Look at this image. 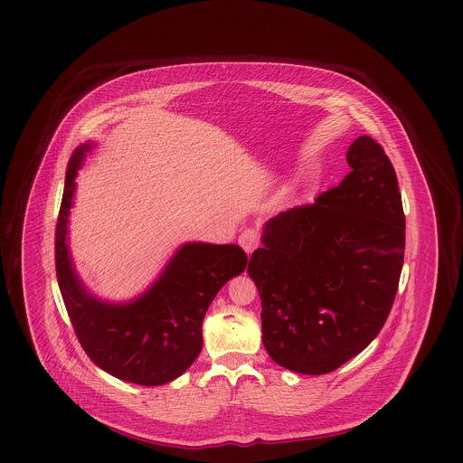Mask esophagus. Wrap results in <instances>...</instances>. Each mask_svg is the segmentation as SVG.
Returning a JSON list of instances; mask_svg holds the SVG:
<instances>
[{
    "label": "esophagus",
    "instance_id": "obj_1",
    "mask_svg": "<svg viewBox=\"0 0 463 463\" xmlns=\"http://www.w3.org/2000/svg\"><path fill=\"white\" fill-rule=\"evenodd\" d=\"M238 241L241 244L242 250H244L248 255H251L253 250H257L259 244H260L259 231H257V229H251V227L244 229L241 234H240V240H238Z\"/></svg>",
    "mask_w": 463,
    "mask_h": 463
}]
</instances>
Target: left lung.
<instances>
[{
  "label": "left lung",
  "instance_id": "obj_1",
  "mask_svg": "<svg viewBox=\"0 0 463 463\" xmlns=\"http://www.w3.org/2000/svg\"><path fill=\"white\" fill-rule=\"evenodd\" d=\"M347 163L336 187L267 221L248 264L265 349L295 373H330L364 351L396 298L406 222L394 166L366 135Z\"/></svg>",
  "mask_w": 463,
  "mask_h": 463
}]
</instances>
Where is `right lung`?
<instances>
[{"mask_svg": "<svg viewBox=\"0 0 463 463\" xmlns=\"http://www.w3.org/2000/svg\"><path fill=\"white\" fill-rule=\"evenodd\" d=\"M91 147V142L80 146L67 166L55 229L59 288L81 347L100 370L138 385H163L196 361L206 310L219 289L241 274L248 259L238 244L185 242L140 297L114 304L91 295L67 244L74 178Z\"/></svg>", "mask_w": 463, "mask_h": 463, "instance_id": "right-lung-1", "label": "right lung"}]
</instances>
